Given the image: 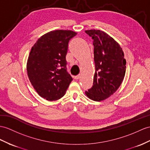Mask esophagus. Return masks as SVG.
Returning a JSON list of instances; mask_svg holds the SVG:
<instances>
[{
  "label": "esophagus",
  "instance_id": "obj_1",
  "mask_svg": "<svg viewBox=\"0 0 150 150\" xmlns=\"http://www.w3.org/2000/svg\"><path fill=\"white\" fill-rule=\"evenodd\" d=\"M79 78H80V75L79 74L78 75V76H74V79H79Z\"/></svg>",
  "mask_w": 150,
  "mask_h": 150
}]
</instances>
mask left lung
Wrapping results in <instances>:
<instances>
[{
	"mask_svg": "<svg viewBox=\"0 0 150 150\" xmlns=\"http://www.w3.org/2000/svg\"><path fill=\"white\" fill-rule=\"evenodd\" d=\"M85 32L93 40L96 67L93 86L85 94L93 100H104L121 85L125 74L126 60L119 44L106 33L95 29Z\"/></svg>",
	"mask_w": 150,
	"mask_h": 150,
	"instance_id": "1",
	"label": "left lung"
}]
</instances>
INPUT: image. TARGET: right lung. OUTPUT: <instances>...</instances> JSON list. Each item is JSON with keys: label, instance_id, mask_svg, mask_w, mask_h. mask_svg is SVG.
Here are the masks:
<instances>
[{"label": "right lung", "instance_id": "right-lung-1", "mask_svg": "<svg viewBox=\"0 0 150 150\" xmlns=\"http://www.w3.org/2000/svg\"><path fill=\"white\" fill-rule=\"evenodd\" d=\"M72 30H57L39 38L32 46L27 64L29 80L36 92L47 100L62 97L72 78L67 71L65 57Z\"/></svg>", "mask_w": 150, "mask_h": 150}]
</instances>
